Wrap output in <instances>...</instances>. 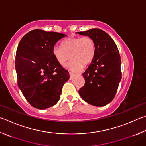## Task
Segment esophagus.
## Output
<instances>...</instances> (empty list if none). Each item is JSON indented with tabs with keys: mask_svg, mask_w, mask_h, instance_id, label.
Wrapping results in <instances>:
<instances>
[{
	"mask_svg": "<svg viewBox=\"0 0 146 146\" xmlns=\"http://www.w3.org/2000/svg\"><path fill=\"white\" fill-rule=\"evenodd\" d=\"M70 79L71 80V79H72L74 76H75V74H73V73H71V72H70Z\"/></svg>",
	"mask_w": 146,
	"mask_h": 146,
	"instance_id": "34e87169",
	"label": "esophagus"
}]
</instances>
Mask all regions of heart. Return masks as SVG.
I'll return each instance as SVG.
<instances>
[{
    "mask_svg": "<svg viewBox=\"0 0 146 146\" xmlns=\"http://www.w3.org/2000/svg\"><path fill=\"white\" fill-rule=\"evenodd\" d=\"M53 55L59 64L64 66L70 60L68 65L71 70L78 71L93 60L95 54L94 41L91 37H71L63 40L60 47L55 46L52 49Z\"/></svg>",
    "mask_w": 146,
    "mask_h": 146,
    "instance_id": "heart-1",
    "label": "heart"
}]
</instances>
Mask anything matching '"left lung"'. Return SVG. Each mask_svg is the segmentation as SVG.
<instances>
[{
	"mask_svg": "<svg viewBox=\"0 0 146 146\" xmlns=\"http://www.w3.org/2000/svg\"><path fill=\"white\" fill-rule=\"evenodd\" d=\"M93 39L95 54L91 64L84 73L85 85L78 93L85 102L103 107L114 98L121 80V60L115 42L99 29L76 33Z\"/></svg>",
	"mask_w": 146,
	"mask_h": 146,
	"instance_id": "obj_1",
	"label": "left lung"
}]
</instances>
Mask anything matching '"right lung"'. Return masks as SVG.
Listing matches in <instances>:
<instances>
[{
	"mask_svg": "<svg viewBox=\"0 0 146 146\" xmlns=\"http://www.w3.org/2000/svg\"><path fill=\"white\" fill-rule=\"evenodd\" d=\"M66 36L35 29L26 34L18 44L15 58L18 87L27 102L38 109L56 104L63 85L70 78L68 71L52 53L57 42Z\"/></svg>",
	"mask_w": 146,
	"mask_h": 146,
	"instance_id": "right-lung-1",
	"label": "right lung"
}]
</instances>
